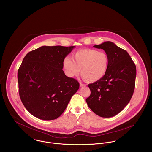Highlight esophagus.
<instances>
[{
    "instance_id": "esophagus-1",
    "label": "esophagus",
    "mask_w": 152,
    "mask_h": 152,
    "mask_svg": "<svg viewBox=\"0 0 152 152\" xmlns=\"http://www.w3.org/2000/svg\"><path fill=\"white\" fill-rule=\"evenodd\" d=\"M85 86H86L85 84H82V83H80V87H85Z\"/></svg>"
}]
</instances>
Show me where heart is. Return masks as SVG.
<instances>
[{
  "mask_svg": "<svg viewBox=\"0 0 152 152\" xmlns=\"http://www.w3.org/2000/svg\"><path fill=\"white\" fill-rule=\"evenodd\" d=\"M109 64V58L104 51L94 49H83L72 54V60L65 58L63 67L66 74L74 77L80 74L84 81L93 83L100 80L106 74Z\"/></svg>",
  "mask_w": 152,
  "mask_h": 152,
  "instance_id": "b5f03b06",
  "label": "heart"
}]
</instances>
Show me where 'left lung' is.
<instances>
[{
	"label": "left lung",
	"instance_id": "8db88e82",
	"mask_svg": "<svg viewBox=\"0 0 152 152\" xmlns=\"http://www.w3.org/2000/svg\"><path fill=\"white\" fill-rule=\"evenodd\" d=\"M108 54L109 64L105 76L88 86L90 96L86 99L95 114L110 118L122 111L133 95L136 76V65L128 52L111 42L94 45Z\"/></svg>",
	"mask_w": 152,
	"mask_h": 152
}]
</instances>
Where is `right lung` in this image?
<instances>
[{
  "label": "right lung",
  "mask_w": 152,
  "mask_h": 152,
  "mask_svg": "<svg viewBox=\"0 0 152 152\" xmlns=\"http://www.w3.org/2000/svg\"><path fill=\"white\" fill-rule=\"evenodd\" d=\"M75 46H42L28 53L18 72L22 103L34 116L45 121L64 112L79 83L66 77L63 61Z\"/></svg>",
  "instance_id": "1"
}]
</instances>
